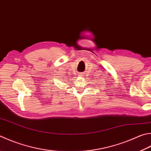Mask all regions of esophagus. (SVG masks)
Returning a JSON list of instances; mask_svg holds the SVG:
<instances>
[{
	"mask_svg": "<svg viewBox=\"0 0 151 151\" xmlns=\"http://www.w3.org/2000/svg\"><path fill=\"white\" fill-rule=\"evenodd\" d=\"M79 76H83V73H79Z\"/></svg>",
	"mask_w": 151,
	"mask_h": 151,
	"instance_id": "obj_1",
	"label": "esophagus"
}]
</instances>
